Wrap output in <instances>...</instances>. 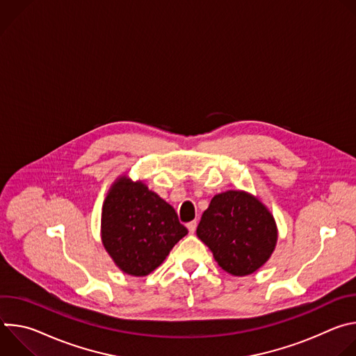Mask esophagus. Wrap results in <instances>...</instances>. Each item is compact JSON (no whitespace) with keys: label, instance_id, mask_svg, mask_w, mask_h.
I'll list each match as a JSON object with an SVG mask.
<instances>
[{"label":"esophagus","instance_id":"34e87169","mask_svg":"<svg viewBox=\"0 0 356 356\" xmlns=\"http://www.w3.org/2000/svg\"><path fill=\"white\" fill-rule=\"evenodd\" d=\"M195 228H197V222L195 221H191L187 224V229L190 234H194L195 232Z\"/></svg>","mask_w":356,"mask_h":356}]
</instances>
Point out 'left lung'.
Masks as SVG:
<instances>
[{"mask_svg": "<svg viewBox=\"0 0 356 356\" xmlns=\"http://www.w3.org/2000/svg\"><path fill=\"white\" fill-rule=\"evenodd\" d=\"M197 236L217 264L234 276H246L266 264L277 242L273 216L249 193L228 190L213 197L202 213Z\"/></svg>", "mask_w": 356, "mask_h": 356, "instance_id": "8db88e82", "label": "left lung"}]
</instances>
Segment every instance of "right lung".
<instances>
[{"mask_svg":"<svg viewBox=\"0 0 356 356\" xmlns=\"http://www.w3.org/2000/svg\"><path fill=\"white\" fill-rule=\"evenodd\" d=\"M186 234L175 209L142 181L122 176L111 186L101 214V239L124 273L149 275Z\"/></svg>","mask_w":356,"mask_h":356,"instance_id":"obj_1","label":"right lung"}]
</instances>
